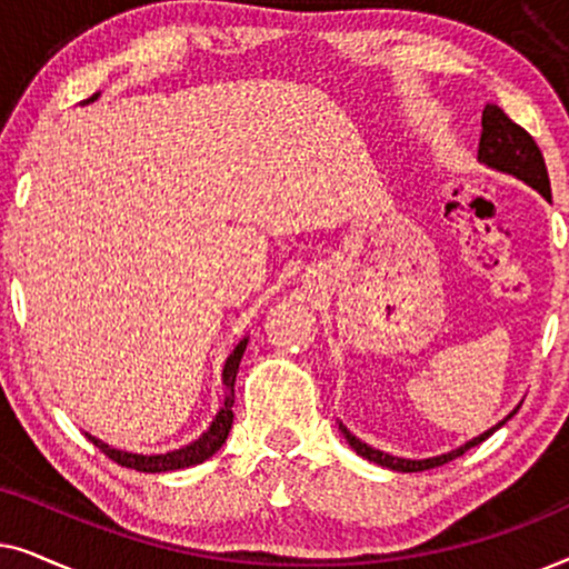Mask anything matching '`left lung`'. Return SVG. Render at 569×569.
I'll return each instance as SVG.
<instances>
[{
    "label": "left lung",
    "instance_id": "obj_1",
    "mask_svg": "<svg viewBox=\"0 0 569 569\" xmlns=\"http://www.w3.org/2000/svg\"><path fill=\"white\" fill-rule=\"evenodd\" d=\"M479 162H485V166L495 168V170H502V173H510V176L520 178V181L533 186V189L539 191L543 199L551 201L547 162H543V154L539 150V144L533 142V137L528 134L523 127H518V123L512 121L510 116L495 103H487L485 113H481ZM500 425H505V422H500ZM500 425H497V427H500ZM339 427H341V432H345L347 442L357 450V453H360L362 458H368V461H372V463H380V466H386V469H393V471L435 469V466H442V463L453 461V458H458V456H463L466 450L479 446L481 440H487L489 435L497 430V427H492V430H487L485 435H479V438H473L471 442H466V446H461V448L450 450V453H446V456L425 458V461H409V458H396V456L383 453V450L370 448L368 442L355 438V435L349 432L345 425H339Z\"/></svg>",
    "mask_w": 569,
    "mask_h": 569
}]
</instances>
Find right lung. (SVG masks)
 Here are the masks:
<instances>
[{"mask_svg": "<svg viewBox=\"0 0 569 569\" xmlns=\"http://www.w3.org/2000/svg\"><path fill=\"white\" fill-rule=\"evenodd\" d=\"M98 92L92 98L84 100V103H90V100H96ZM246 345L248 339L238 341V347L232 349L228 362H224V370H222V380H224V388H228V396H224V403L222 409L217 411L214 422L209 430L201 435L197 442H191V446H186L181 450H170V453H160V456H139V453H127V450H116L111 446H106L103 440L88 438L92 440V446H98L103 453L116 461L119 466H127V469H137V471H144V473H160V471H176V469H186V466H193V463H201L207 461L209 456H214L217 450L222 448V442L228 440V432L232 427V403H236V376H238V365H240V357L246 352Z\"/></svg>", "mask_w": 569, "mask_h": 569, "instance_id": "add662e5", "label": "right lung"}]
</instances>
